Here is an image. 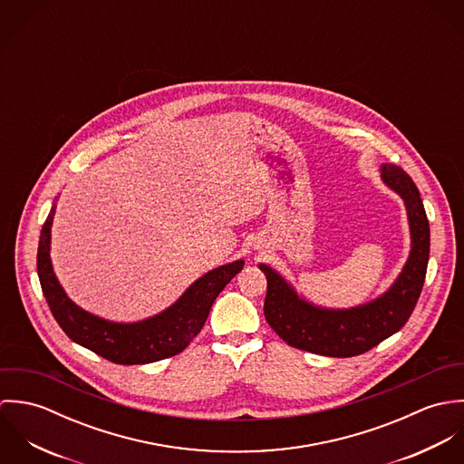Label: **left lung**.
<instances>
[{"instance_id":"1","label":"left lung","mask_w":464,"mask_h":464,"mask_svg":"<svg viewBox=\"0 0 464 464\" xmlns=\"http://www.w3.org/2000/svg\"><path fill=\"white\" fill-rule=\"evenodd\" d=\"M382 180L405 201L411 256L381 298L344 311L322 309L302 300L269 266L259 265L267 280L266 322L289 346L327 357L361 355L400 331L412 314L429 263V219L418 188L401 168L384 164Z\"/></svg>"}]
</instances>
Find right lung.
Masks as SVG:
<instances>
[{"mask_svg":"<svg viewBox=\"0 0 464 464\" xmlns=\"http://www.w3.org/2000/svg\"><path fill=\"white\" fill-rule=\"evenodd\" d=\"M55 207H52L39 239L37 273L48 307L74 343L116 364H148L180 353L201 331L216 296L243 269V261L216 267L198 278L169 309L137 322L114 324L74 305L61 287L52 261L50 237Z\"/></svg>","mask_w":464,"mask_h":464,"instance_id":"right-lung-1","label":"right lung"}]
</instances>
